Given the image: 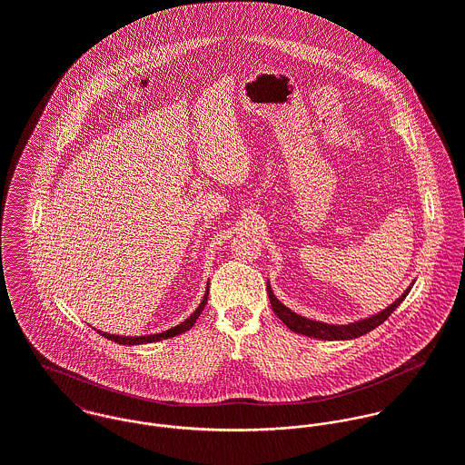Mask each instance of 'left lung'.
Returning a JSON list of instances; mask_svg holds the SVG:
<instances>
[{
  "label": "left lung",
  "instance_id": "1",
  "mask_svg": "<svg viewBox=\"0 0 465 465\" xmlns=\"http://www.w3.org/2000/svg\"><path fill=\"white\" fill-rule=\"evenodd\" d=\"M411 286H413V282L401 293V297H398L392 304H389L385 310H381V312H378L374 315H369L365 319H360V321H354V322H347V324H328V322L313 321V319H308V317H302V315L292 312L288 306H284L275 297V293H273V290L270 286V281H266V292H268V299H270L273 313L292 331L310 336V338H321V340H352V338H358V336H361L365 332L376 330L380 324H383L396 312V308L406 299V295L410 293Z\"/></svg>",
  "mask_w": 465,
  "mask_h": 465
}]
</instances>
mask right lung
Instances as JSON below:
<instances>
[{
    "label": "right lung",
    "mask_w": 465,
    "mask_h": 465,
    "mask_svg": "<svg viewBox=\"0 0 465 465\" xmlns=\"http://www.w3.org/2000/svg\"><path fill=\"white\" fill-rule=\"evenodd\" d=\"M207 295H209V281H207L203 297H202L197 310H195L184 322H181V324H177V326H173V328H170V330H166V331L153 332V334H141V336H122V334H111V332L100 331V330H96V332H100L102 336H105V338L111 340V341L122 343V345H141V343H152V341H159V340H166V338L177 336V334L186 332L188 330L193 328V324L197 322L200 313L203 312V306L207 304Z\"/></svg>",
    "instance_id": "add662e5"
}]
</instances>
